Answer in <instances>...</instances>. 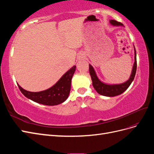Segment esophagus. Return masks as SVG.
Segmentation results:
<instances>
[{"mask_svg":"<svg viewBox=\"0 0 154 154\" xmlns=\"http://www.w3.org/2000/svg\"><path fill=\"white\" fill-rule=\"evenodd\" d=\"M83 57H83V54L80 55V56H79V60H82V58H83Z\"/></svg>","mask_w":154,"mask_h":154,"instance_id":"34e87169","label":"esophagus"}]
</instances>
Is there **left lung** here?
Returning a JSON list of instances; mask_svg holds the SVG:
<instances>
[{
	"label": "left lung",
	"mask_w": 154,
	"mask_h": 154,
	"mask_svg": "<svg viewBox=\"0 0 154 154\" xmlns=\"http://www.w3.org/2000/svg\"><path fill=\"white\" fill-rule=\"evenodd\" d=\"M110 24L113 26H123L122 23L114 20H110ZM134 50H135V62L133 66L131 76H130L128 81L122 83V84L107 85V84H105L103 83H102L99 79L97 78L94 70L92 67L91 65H89V73L92 81V85L95 88V90L98 92L100 94L105 96L112 97V96H118L121 94H122L123 92H125L127 89L128 87L130 85L131 83L134 80L135 75H136V69H137L136 49L134 48Z\"/></svg>",
	"instance_id": "8db88e82"
}]
</instances>
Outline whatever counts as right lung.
Segmentation results:
<instances>
[{"instance_id": "right-lung-1", "label": "right lung", "mask_w": 154, "mask_h": 154, "mask_svg": "<svg viewBox=\"0 0 154 154\" xmlns=\"http://www.w3.org/2000/svg\"><path fill=\"white\" fill-rule=\"evenodd\" d=\"M75 70L76 66H73L63 74L54 85L45 91L32 92L24 90L18 84V86L23 94L36 103L49 106L57 105L63 103L68 97L71 90V80Z\"/></svg>"}]
</instances>
